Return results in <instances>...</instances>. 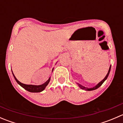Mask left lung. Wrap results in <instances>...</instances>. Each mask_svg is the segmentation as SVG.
<instances>
[{
	"label": "left lung",
	"mask_w": 123,
	"mask_h": 123,
	"mask_svg": "<svg viewBox=\"0 0 123 123\" xmlns=\"http://www.w3.org/2000/svg\"><path fill=\"white\" fill-rule=\"evenodd\" d=\"M111 66H110V69H109V70H108V74H106V76H105V77L104 78V80H102L101 81H100V82L98 84V85H96V86L93 87H92V88H87V87H85L83 86H81V85H80V84L77 83L78 86H79L81 88V89H83V90H87V91H90V90H95V89H98V88H99V87L100 86H101L102 85L103 83H104V81H105V80H106V79H107L108 77V75H109V74H110V70H111Z\"/></svg>",
	"instance_id": "8db88e82"
}]
</instances>
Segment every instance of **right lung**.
<instances>
[{
  "instance_id": "obj_1",
  "label": "right lung",
  "mask_w": 123,
  "mask_h": 123,
  "mask_svg": "<svg viewBox=\"0 0 123 123\" xmlns=\"http://www.w3.org/2000/svg\"><path fill=\"white\" fill-rule=\"evenodd\" d=\"M53 70H54V69H53ZM53 70H52V71H53ZM12 74H13V77H14L16 81H17V82L21 86L23 87L24 89H25V90H27V91L30 92L37 93V92H40L43 91V90L45 89L46 87L47 86V85L49 84V81H50V77L49 79H48V80H47V81H46L44 84H43V85H38V86L25 85V84L22 83H21L20 81H18V80L17 79V78L15 77L14 74H13V73H12Z\"/></svg>"
}]
</instances>
